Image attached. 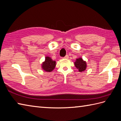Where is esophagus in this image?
Wrapping results in <instances>:
<instances>
[{
  "instance_id": "1",
  "label": "esophagus",
  "mask_w": 121,
  "mask_h": 121,
  "mask_svg": "<svg viewBox=\"0 0 121 121\" xmlns=\"http://www.w3.org/2000/svg\"><path fill=\"white\" fill-rule=\"evenodd\" d=\"M64 58L65 59H68L69 58V56L68 55H66L65 57H64Z\"/></svg>"
}]
</instances>
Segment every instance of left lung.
<instances>
[{
    "label": "left lung",
    "mask_w": 121,
    "mask_h": 121,
    "mask_svg": "<svg viewBox=\"0 0 121 121\" xmlns=\"http://www.w3.org/2000/svg\"><path fill=\"white\" fill-rule=\"evenodd\" d=\"M74 65H75V67L78 69V71L80 72L84 71L87 68L86 62L84 61L82 58L77 59L76 61L74 62Z\"/></svg>",
    "instance_id": "left-lung-1"
}]
</instances>
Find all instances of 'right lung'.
Returning a JSON list of instances; mask_svg holds the SVG:
<instances>
[{"label":"right lung","mask_w":121,"mask_h":121,"mask_svg":"<svg viewBox=\"0 0 121 121\" xmlns=\"http://www.w3.org/2000/svg\"><path fill=\"white\" fill-rule=\"evenodd\" d=\"M56 62L51 59L49 56H46L45 60L42 65V68L46 72H51L55 68Z\"/></svg>","instance_id":"right-lung-1"}]
</instances>
